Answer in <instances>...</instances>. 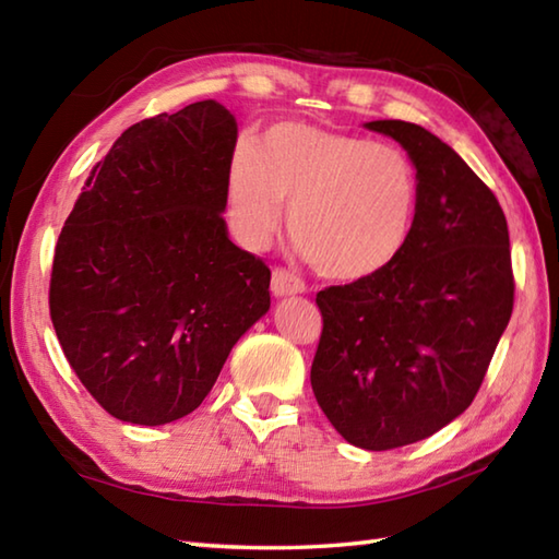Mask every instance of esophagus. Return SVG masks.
Wrapping results in <instances>:
<instances>
[{
  "label": "esophagus",
  "instance_id": "1",
  "mask_svg": "<svg viewBox=\"0 0 559 559\" xmlns=\"http://www.w3.org/2000/svg\"><path fill=\"white\" fill-rule=\"evenodd\" d=\"M307 286L305 281H300L295 273L286 271V269H273L271 273V293L276 295V298H286V295H298L305 293Z\"/></svg>",
  "mask_w": 559,
  "mask_h": 559
}]
</instances>
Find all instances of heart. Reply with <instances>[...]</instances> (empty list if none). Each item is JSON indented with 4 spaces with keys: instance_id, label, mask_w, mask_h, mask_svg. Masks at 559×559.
<instances>
[{
    "instance_id": "b5f03b06",
    "label": "heart",
    "mask_w": 559,
    "mask_h": 559,
    "mask_svg": "<svg viewBox=\"0 0 559 559\" xmlns=\"http://www.w3.org/2000/svg\"><path fill=\"white\" fill-rule=\"evenodd\" d=\"M288 201V233L326 278L360 281L391 266L406 247L420 182L406 151L372 139L283 122L242 141L228 177L240 240L261 247Z\"/></svg>"
}]
</instances>
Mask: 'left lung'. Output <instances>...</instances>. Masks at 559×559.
<instances>
[{"instance_id": "obj_1", "label": "left lung", "mask_w": 559, "mask_h": 559, "mask_svg": "<svg viewBox=\"0 0 559 559\" xmlns=\"http://www.w3.org/2000/svg\"><path fill=\"white\" fill-rule=\"evenodd\" d=\"M367 129L408 151L420 201L394 264L317 293L322 336L312 360L319 408L346 442L386 451L435 435L471 406L514 310L500 201L427 129Z\"/></svg>"}]
</instances>
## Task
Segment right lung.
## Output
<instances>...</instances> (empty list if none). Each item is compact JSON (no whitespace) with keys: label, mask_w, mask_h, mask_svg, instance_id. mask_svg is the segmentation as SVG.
Instances as JSON below:
<instances>
[{"label":"right lung","mask_w":559,"mask_h":559,"mask_svg":"<svg viewBox=\"0 0 559 559\" xmlns=\"http://www.w3.org/2000/svg\"><path fill=\"white\" fill-rule=\"evenodd\" d=\"M237 141L216 100L132 124L59 233L50 317L71 370L117 420L199 408L233 346L269 312L271 271L221 213Z\"/></svg>","instance_id":"1"}]
</instances>
